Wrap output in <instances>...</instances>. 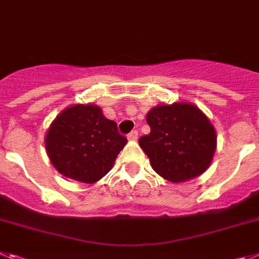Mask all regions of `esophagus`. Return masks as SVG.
Returning a JSON list of instances; mask_svg holds the SVG:
<instances>
[{
    "instance_id": "34e87169",
    "label": "esophagus",
    "mask_w": 259,
    "mask_h": 259,
    "mask_svg": "<svg viewBox=\"0 0 259 259\" xmlns=\"http://www.w3.org/2000/svg\"><path fill=\"white\" fill-rule=\"evenodd\" d=\"M127 139H129V141H137V139H138V132H137V130H133L132 133L127 134Z\"/></svg>"
}]
</instances>
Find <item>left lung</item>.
<instances>
[{
  "instance_id": "obj_1",
  "label": "left lung",
  "mask_w": 259,
  "mask_h": 259,
  "mask_svg": "<svg viewBox=\"0 0 259 259\" xmlns=\"http://www.w3.org/2000/svg\"><path fill=\"white\" fill-rule=\"evenodd\" d=\"M151 127L139 146L155 172L170 183H185L210 167L217 132L207 116L192 103L159 104L146 116Z\"/></svg>"
}]
</instances>
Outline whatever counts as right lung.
I'll list each match as a JSON object with an SVG mask.
<instances>
[{"label": "right lung", "instance_id": "right-lung-1", "mask_svg": "<svg viewBox=\"0 0 259 259\" xmlns=\"http://www.w3.org/2000/svg\"><path fill=\"white\" fill-rule=\"evenodd\" d=\"M127 139L95 104H74L52 121L46 134L49 160L58 172L84 184L98 183L113 167Z\"/></svg>", "mask_w": 259, "mask_h": 259}]
</instances>
